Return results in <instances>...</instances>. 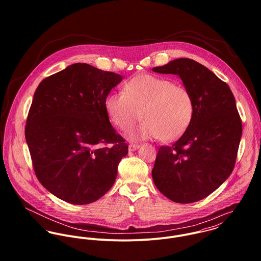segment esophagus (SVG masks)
I'll list each match as a JSON object with an SVG mask.
<instances>
[{
  "label": "esophagus",
  "instance_id": "34e87169",
  "mask_svg": "<svg viewBox=\"0 0 261 261\" xmlns=\"http://www.w3.org/2000/svg\"><path fill=\"white\" fill-rule=\"evenodd\" d=\"M139 148H140V145H138V144H130L128 146V150L129 151H135V150H137Z\"/></svg>",
  "mask_w": 261,
  "mask_h": 261
}]
</instances>
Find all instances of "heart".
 Instances as JSON below:
<instances>
[{"label": "heart", "instance_id": "obj_1", "mask_svg": "<svg viewBox=\"0 0 261 261\" xmlns=\"http://www.w3.org/2000/svg\"><path fill=\"white\" fill-rule=\"evenodd\" d=\"M122 92H111L105 107L112 123L126 130L141 116L145 119L129 130L132 141L161 139L173 142L182 137L195 114L191 91L167 77L141 74L125 83Z\"/></svg>", "mask_w": 261, "mask_h": 261}]
</instances>
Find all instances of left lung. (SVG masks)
Wrapping results in <instances>:
<instances>
[{"instance_id":"left-lung-1","label":"left lung","mask_w":261,"mask_h":261,"mask_svg":"<svg viewBox=\"0 0 261 261\" xmlns=\"http://www.w3.org/2000/svg\"><path fill=\"white\" fill-rule=\"evenodd\" d=\"M153 72L178 75L194 98L195 114L185 134L158 151L152 180L159 191L177 203L206 198L233 171L242 123L229 86L204 65L179 58Z\"/></svg>"}]
</instances>
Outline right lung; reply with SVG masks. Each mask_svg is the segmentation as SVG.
Here are the masks:
<instances>
[{
	"label": "right lung",
	"mask_w": 261,
	"mask_h": 261,
	"mask_svg": "<svg viewBox=\"0 0 261 261\" xmlns=\"http://www.w3.org/2000/svg\"><path fill=\"white\" fill-rule=\"evenodd\" d=\"M122 78L75 63L38 85L25 137L38 180L57 198L85 205L114 184L128 148L112 127L105 100Z\"/></svg>",
	"instance_id": "add662e5"
}]
</instances>
